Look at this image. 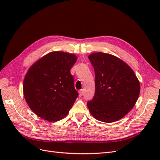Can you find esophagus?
I'll use <instances>...</instances> for the list:
<instances>
[{
	"label": "esophagus",
	"instance_id": "obj_1",
	"mask_svg": "<svg viewBox=\"0 0 160 160\" xmlns=\"http://www.w3.org/2000/svg\"><path fill=\"white\" fill-rule=\"evenodd\" d=\"M83 90H79V96L80 97H81L82 95H83Z\"/></svg>",
	"mask_w": 160,
	"mask_h": 160
}]
</instances>
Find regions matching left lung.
<instances>
[{"label":"left lung","mask_w":160,"mask_h":160,"mask_svg":"<svg viewBox=\"0 0 160 160\" xmlns=\"http://www.w3.org/2000/svg\"><path fill=\"white\" fill-rule=\"evenodd\" d=\"M88 58L95 76V95L87 104L90 113L100 122L118 121L134 107L139 81L132 68L117 57L98 52Z\"/></svg>","instance_id":"8db88e82"}]
</instances>
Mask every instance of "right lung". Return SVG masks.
I'll list each match as a JSON object with an SVG mask.
<instances>
[{"label":"right lung","mask_w":160,"mask_h":160,"mask_svg":"<svg viewBox=\"0 0 160 160\" xmlns=\"http://www.w3.org/2000/svg\"><path fill=\"white\" fill-rule=\"evenodd\" d=\"M77 59L71 53L53 51L28 70L23 81L24 97L38 117L53 122L68 114L79 95L70 72Z\"/></svg>","instance_id":"add662e5"}]
</instances>
